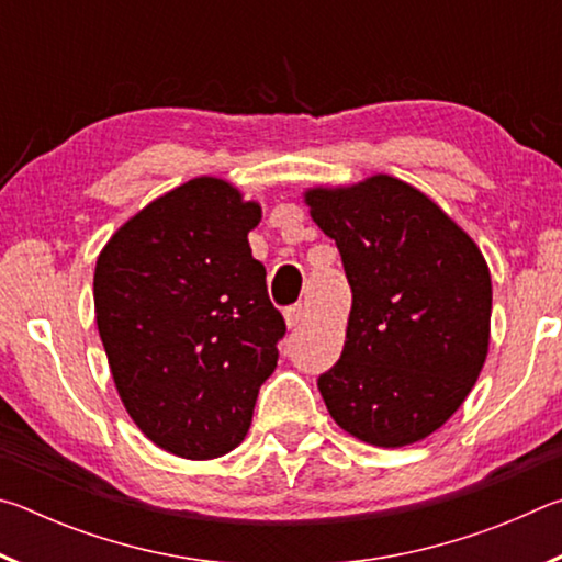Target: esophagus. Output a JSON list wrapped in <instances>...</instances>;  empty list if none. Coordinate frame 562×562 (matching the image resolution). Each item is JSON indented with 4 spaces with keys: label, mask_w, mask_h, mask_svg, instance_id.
<instances>
[{
    "label": "esophagus",
    "mask_w": 562,
    "mask_h": 562,
    "mask_svg": "<svg viewBox=\"0 0 562 562\" xmlns=\"http://www.w3.org/2000/svg\"><path fill=\"white\" fill-rule=\"evenodd\" d=\"M304 317H307V312H304L302 304H292V307L284 310V325H288L290 329L302 325Z\"/></svg>",
    "instance_id": "1"
}]
</instances>
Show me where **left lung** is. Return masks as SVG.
Wrapping results in <instances>:
<instances>
[{
    "instance_id": "8db88e82",
    "label": "left lung",
    "mask_w": 562,
    "mask_h": 562,
    "mask_svg": "<svg viewBox=\"0 0 562 562\" xmlns=\"http://www.w3.org/2000/svg\"><path fill=\"white\" fill-rule=\"evenodd\" d=\"M312 221L337 243L351 310L341 357L317 379L355 439L398 449L449 422L491 339V272L469 235L392 176L310 188Z\"/></svg>"
}]
</instances>
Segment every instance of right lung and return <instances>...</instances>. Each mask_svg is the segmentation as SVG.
<instances>
[{
  "instance_id": "right-lung-1",
  "label": "right lung",
  "mask_w": 562,
  "mask_h": 562,
  "mask_svg": "<svg viewBox=\"0 0 562 562\" xmlns=\"http://www.w3.org/2000/svg\"><path fill=\"white\" fill-rule=\"evenodd\" d=\"M260 217L227 180L193 178L123 223L97 260V325L121 402L180 459L233 451L278 367L284 319L247 243Z\"/></svg>"
}]
</instances>
